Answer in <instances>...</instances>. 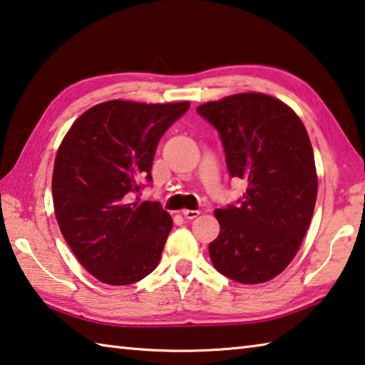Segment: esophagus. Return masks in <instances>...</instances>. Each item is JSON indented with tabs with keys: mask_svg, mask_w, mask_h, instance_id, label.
<instances>
[{
	"mask_svg": "<svg viewBox=\"0 0 365 365\" xmlns=\"http://www.w3.org/2000/svg\"><path fill=\"white\" fill-rule=\"evenodd\" d=\"M198 215H200V211H198V210H182V216L185 219H189V221L195 219Z\"/></svg>",
	"mask_w": 365,
	"mask_h": 365,
	"instance_id": "esophagus-1",
	"label": "esophagus"
}]
</instances>
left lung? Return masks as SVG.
Instances as JSON below:
<instances>
[{
	"instance_id": "obj_1",
	"label": "left lung",
	"mask_w": 365,
	"mask_h": 365,
	"mask_svg": "<svg viewBox=\"0 0 365 365\" xmlns=\"http://www.w3.org/2000/svg\"><path fill=\"white\" fill-rule=\"evenodd\" d=\"M197 113L217 130L230 176L247 185L237 205L215 211L221 232L208 246L211 262L238 283H265L291 264L312 221L310 138L289 106L264 93L208 101Z\"/></svg>"
}]
</instances>
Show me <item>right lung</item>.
Segmentation results:
<instances>
[{
  "label": "right lung",
  "mask_w": 365,
  "mask_h": 365,
  "mask_svg": "<svg viewBox=\"0 0 365 365\" xmlns=\"http://www.w3.org/2000/svg\"><path fill=\"white\" fill-rule=\"evenodd\" d=\"M190 108L111 100L76 120L55 157V217L86 270L111 286L148 277L159 265L173 221L159 202L133 198L150 182L157 144Z\"/></svg>",
  "instance_id": "right-lung-1"
}]
</instances>
